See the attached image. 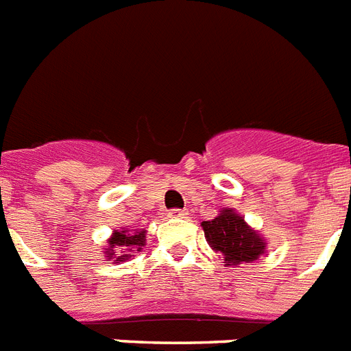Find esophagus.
I'll list each match as a JSON object with an SVG mask.
<instances>
[{"label":"esophagus","mask_w":351,"mask_h":351,"mask_svg":"<svg viewBox=\"0 0 351 351\" xmlns=\"http://www.w3.org/2000/svg\"><path fill=\"white\" fill-rule=\"evenodd\" d=\"M169 215L173 217V219H186L188 211L186 210H179V208H173V210L169 211Z\"/></svg>","instance_id":"1"}]
</instances>
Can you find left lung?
<instances>
[{
  "label": "left lung",
  "instance_id": "1",
  "mask_svg": "<svg viewBox=\"0 0 351 351\" xmlns=\"http://www.w3.org/2000/svg\"><path fill=\"white\" fill-rule=\"evenodd\" d=\"M208 244L224 254L226 265H240L256 260L265 249V242L251 230L233 210H222L213 221L202 222Z\"/></svg>",
  "mask_w": 351,
  "mask_h": 351
}]
</instances>
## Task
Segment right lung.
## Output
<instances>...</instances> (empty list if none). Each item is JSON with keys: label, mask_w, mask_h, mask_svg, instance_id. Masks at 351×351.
Masks as SVG:
<instances>
[{"label": "right lung", "mask_w": 351, "mask_h": 351, "mask_svg": "<svg viewBox=\"0 0 351 351\" xmlns=\"http://www.w3.org/2000/svg\"><path fill=\"white\" fill-rule=\"evenodd\" d=\"M145 245V233L143 231H138V233L130 234L125 233V231H117V233L112 234V239L109 240V249L106 251L107 258L112 260L114 262H125L127 258L130 256V251H134V249H141ZM124 251L121 252V249Z\"/></svg>", "instance_id": "obj_1"}]
</instances>
